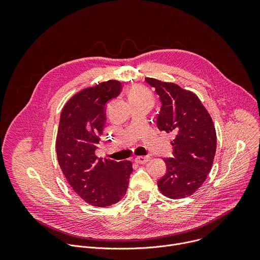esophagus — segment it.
<instances>
[{
    "label": "esophagus",
    "instance_id": "1",
    "mask_svg": "<svg viewBox=\"0 0 260 260\" xmlns=\"http://www.w3.org/2000/svg\"><path fill=\"white\" fill-rule=\"evenodd\" d=\"M150 160V156H137L135 158V161L137 164H146Z\"/></svg>",
    "mask_w": 260,
    "mask_h": 260
}]
</instances>
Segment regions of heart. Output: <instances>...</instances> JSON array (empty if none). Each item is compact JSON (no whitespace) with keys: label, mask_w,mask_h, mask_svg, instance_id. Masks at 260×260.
<instances>
[{"label":"heart","mask_w":260,"mask_h":260,"mask_svg":"<svg viewBox=\"0 0 260 260\" xmlns=\"http://www.w3.org/2000/svg\"><path fill=\"white\" fill-rule=\"evenodd\" d=\"M127 94H128V100L131 104L138 103V102H152V95L150 91L140 85L132 86Z\"/></svg>","instance_id":"heart-1"}]
</instances>
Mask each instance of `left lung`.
<instances>
[{
  "label": "left lung",
  "instance_id": "obj_1",
  "mask_svg": "<svg viewBox=\"0 0 260 260\" xmlns=\"http://www.w3.org/2000/svg\"><path fill=\"white\" fill-rule=\"evenodd\" d=\"M145 80L161 101L158 128L175 135V158H165L168 171L157 186L169 199L187 198L202 186L212 169L217 144L214 123L196 93L172 82Z\"/></svg>",
  "mask_w": 260,
  "mask_h": 260
}]
</instances>
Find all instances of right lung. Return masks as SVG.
<instances>
[{
  "mask_svg": "<svg viewBox=\"0 0 260 260\" xmlns=\"http://www.w3.org/2000/svg\"><path fill=\"white\" fill-rule=\"evenodd\" d=\"M122 85L108 80L74 94L63 106L55 140L59 167L70 186L84 202L108 207L121 201L133 164L98 158L94 151L105 124V105Z\"/></svg>",
  "mask_w": 260,
  "mask_h": 260,
  "instance_id": "right-lung-1",
  "label": "right lung"
}]
</instances>
